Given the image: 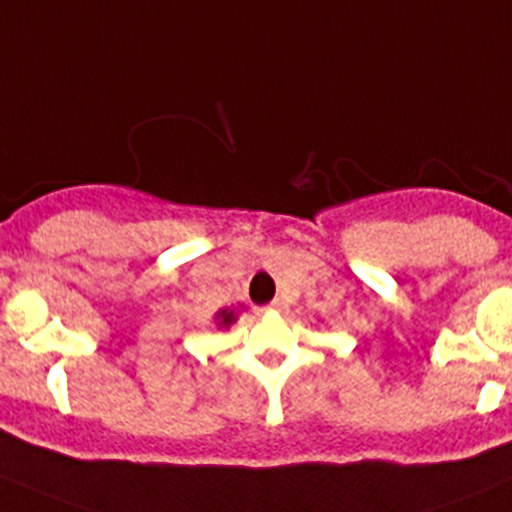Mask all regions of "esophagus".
Instances as JSON below:
<instances>
[{
	"label": "esophagus",
	"mask_w": 512,
	"mask_h": 512,
	"mask_svg": "<svg viewBox=\"0 0 512 512\" xmlns=\"http://www.w3.org/2000/svg\"><path fill=\"white\" fill-rule=\"evenodd\" d=\"M270 310H272V312H282V310H285V302H282L280 297H277V300L270 302Z\"/></svg>",
	"instance_id": "esophagus-1"
}]
</instances>
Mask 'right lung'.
Here are the masks:
<instances>
[{"mask_svg": "<svg viewBox=\"0 0 512 512\" xmlns=\"http://www.w3.org/2000/svg\"><path fill=\"white\" fill-rule=\"evenodd\" d=\"M240 310L242 307L237 305V307H225V310H217L215 312V322H217V327H232L237 322V317H240Z\"/></svg>", "mask_w": 512, "mask_h": 512, "instance_id": "1", "label": "right lung"}]
</instances>
